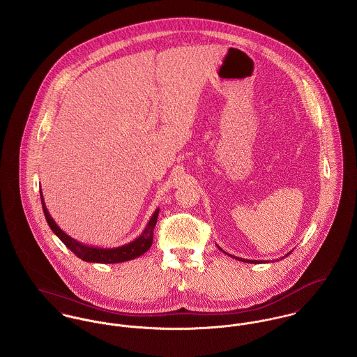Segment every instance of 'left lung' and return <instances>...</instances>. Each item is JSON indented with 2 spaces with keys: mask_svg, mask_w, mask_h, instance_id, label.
Here are the masks:
<instances>
[{
  "mask_svg": "<svg viewBox=\"0 0 357 357\" xmlns=\"http://www.w3.org/2000/svg\"><path fill=\"white\" fill-rule=\"evenodd\" d=\"M218 248H219L220 251H222V252H225L221 247L218 246ZM227 254V252H225ZM227 255H229V257H232V258H235V259H238V261H242V262H248V264H262V261H252V259H243V258H239V257H234V255H231V254H227ZM289 255V252L285 255V257H288ZM285 257H282V258H285ZM281 258V259H282Z\"/></svg>",
  "mask_w": 357,
  "mask_h": 357,
  "instance_id": "left-lung-1",
  "label": "left lung"
}]
</instances>
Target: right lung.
<instances>
[{"instance_id": "add662e5", "label": "right lung", "mask_w": 357, "mask_h": 357, "mask_svg": "<svg viewBox=\"0 0 357 357\" xmlns=\"http://www.w3.org/2000/svg\"><path fill=\"white\" fill-rule=\"evenodd\" d=\"M40 201H42V208H43V213L46 221L49 224V227L52 228V231L55 235L62 241V243L68 247L72 252H75V255H77L80 259L85 262H96V264H119V262H126V261H132L135 258H137L139 255H142L144 252H146L149 250V247L152 246V241H153V229L155 225L158 222V216H159V208L153 212L152 218L148 221L145 229L142 231V234L136 238L135 241H132L130 243L122 245L119 247H112V248H102V247L88 246L85 243H82L76 239H73L72 236H69L68 234H65L56 224L54 220L50 216L45 199H43V194L40 190Z\"/></svg>"}]
</instances>
